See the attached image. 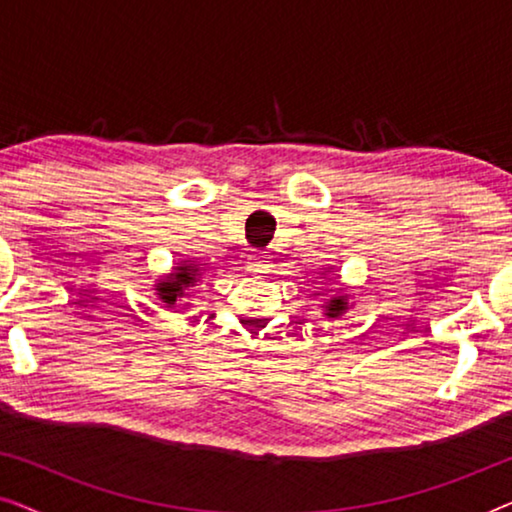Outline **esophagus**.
I'll list each match as a JSON object with an SVG mask.
<instances>
[{"mask_svg": "<svg viewBox=\"0 0 512 512\" xmlns=\"http://www.w3.org/2000/svg\"><path fill=\"white\" fill-rule=\"evenodd\" d=\"M270 268H272V263H270L268 256L256 254V256L249 258V270L251 272H270Z\"/></svg>", "mask_w": 512, "mask_h": 512, "instance_id": "1", "label": "esophagus"}]
</instances>
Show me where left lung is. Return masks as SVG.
Returning a JSON list of instances; mask_svg holds the SVG:
<instances>
[{
    "mask_svg": "<svg viewBox=\"0 0 512 512\" xmlns=\"http://www.w3.org/2000/svg\"><path fill=\"white\" fill-rule=\"evenodd\" d=\"M345 310H349L347 296H333L326 303L324 314H326V317H331V319H338V317H342V314H345Z\"/></svg>",
    "mask_w": 512,
    "mask_h": 512,
    "instance_id": "8db88e82",
    "label": "left lung"
}]
</instances>
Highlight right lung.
<instances>
[{
	"label": "right lung",
	"instance_id": "add662e5",
	"mask_svg": "<svg viewBox=\"0 0 512 512\" xmlns=\"http://www.w3.org/2000/svg\"><path fill=\"white\" fill-rule=\"evenodd\" d=\"M200 279V265L195 261H181L177 263L174 272H170L165 279H158L156 293L167 307L177 305L179 298L186 296L188 286H193Z\"/></svg>",
	"mask_w": 512,
	"mask_h": 512
}]
</instances>
